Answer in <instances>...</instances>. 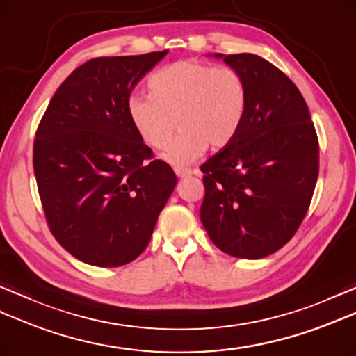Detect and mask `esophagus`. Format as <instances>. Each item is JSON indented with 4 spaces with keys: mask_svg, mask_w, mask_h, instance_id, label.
Returning <instances> with one entry per match:
<instances>
[{
    "mask_svg": "<svg viewBox=\"0 0 356 356\" xmlns=\"http://www.w3.org/2000/svg\"><path fill=\"white\" fill-rule=\"evenodd\" d=\"M174 172H176L179 177H188L191 176L194 171L191 168H180V166H176V168H174Z\"/></svg>",
    "mask_w": 356,
    "mask_h": 356,
    "instance_id": "34e87169",
    "label": "esophagus"
}]
</instances>
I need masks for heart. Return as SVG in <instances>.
<instances>
[{"label":"heart","mask_w":356,"mask_h":356,"mask_svg":"<svg viewBox=\"0 0 356 356\" xmlns=\"http://www.w3.org/2000/svg\"><path fill=\"white\" fill-rule=\"evenodd\" d=\"M149 96L131 95L128 119L148 147L163 149L176 125L180 133L163 159L184 166L236 139L248 111V87L231 67L185 59L162 67L147 81Z\"/></svg>","instance_id":"heart-1"}]
</instances>
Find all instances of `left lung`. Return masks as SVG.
<instances>
[{
	"mask_svg": "<svg viewBox=\"0 0 356 356\" xmlns=\"http://www.w3.org/2000/svg\"><path fill=\"white\" fill-rule=\"evenodd\" d=\"M216 58L243 76L248 111L228 147L200 165V220L211 241L237 259H263L289 241L311 205L320 147L305 97L252 53Z\"/></svg>",
	"mask_w": 356,
	"mask_h": 356,
	"instance_id": "8db88e82",
	"label": "left lung"
}]
</instances>
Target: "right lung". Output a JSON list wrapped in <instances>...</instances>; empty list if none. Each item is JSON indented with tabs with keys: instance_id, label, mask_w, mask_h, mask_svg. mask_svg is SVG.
I'll use <instances>...</instances> for the list:
<instances>
[{
	"instance_id": "right-lung-1",
	"label": "right lung",
	"mask_w": 356,
	"mask_h": 356,
	"mask_svg": "<svg viewBox=\"0 0 356 356\" xmlns=\"http://www.w3.org/2000/svg\"><path fill=\"white\" fill-rule=\"evenodd\" d=\"M168 53L90 59L53 95L35 134L33 170L53 237L101 268L145 251L177 177L128 119L136 84Z\"/></svg>"
}]
</instances>
